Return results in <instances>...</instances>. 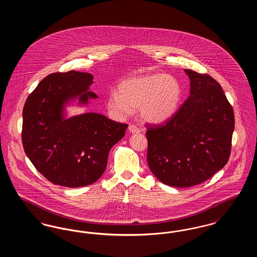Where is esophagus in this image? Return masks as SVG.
<instances>
[{
  "instance_id": "1",
  "label": "esophagus",
  "mask_w": 257,
  "mask_h": 257,
  "mask_svg": "<svg viewBox=\"0 0 257 257\" xmlns=\"http://www.w3.org/2000/svg\"><path fill=\"white\" fill-rule=\"evenodd\" d=\"M129 132L132 134H138L141 132V129L139 127H137L136 125H129Z\"/></svg>"
}]
</instances>
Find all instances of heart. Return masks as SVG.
I'll return each instance as SVG.
<instances>
[{"instance_id": "heart-1", "label": "heart", "mask_w": 257, "mask_h": 257, "mask_svg": "<svg viewBox=\"0 0 257 257\" xmlns=\"http://www.w3.org/2000/svg\"><path fill=\"white\" fill-rule=\"evenodd\" d=\"M182 96V86L175 77L149 74L122 81L118 86V92H109L107 106L111 112L120 116L139 108L140 115L145 121L162 123L177 111Z\"/></svg>"}]
</instances>
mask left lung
<instances>
[{
  "label": "left lung",
  "mask_w": 257,
  "mask_h": 257,
  "mask_svg": "<svg viewBox=\"0 0 257 257\" xmlns=\"http://www.w3.org/2000/svg\"><path fill=\"white\" fill-rule=\"evenodd\" d=\"M190 96L170 119L147 124V164L162 183L185 188L202 183L229 159L234 112L220 84L185 69Z\"/></svg>",
  "instance_id": "8db88e82"
}]
</instances>
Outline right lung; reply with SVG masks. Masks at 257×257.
<instances>
[{"label":"right lung","instance_id":"right-lung-1","mask_svg":"<svg viewBox=\"0 0 257 257\" xmlns=\"http://www.w3.org/2000/svg\"><path fill=\"white\" fill-rule=\"evenodd\" d=\"M92 75L75 70L45 77L23 108L25 153L47 180L77 188L94 183L106 170L110 148L125 135L127 124L87 112L68 119L63 104L80 96L82 103L97 95L88 91Z\"/></svg>","mask_w":257,"mask_h":257}]
</instances>
